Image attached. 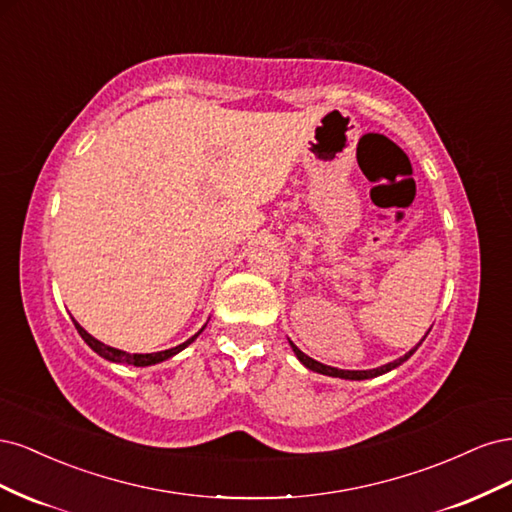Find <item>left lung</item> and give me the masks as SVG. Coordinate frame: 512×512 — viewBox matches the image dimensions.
Masks as SVG:
<instances>
[{"mask_svg":"<svg viewBox=\"0 0 512 512\" xmlns=\"http://www.w3.org/2000/svg\"><path fill=\"white\" fill-rule=\"evenodd\" d=\"M431 331V329H429ZM429 331H427V335H429ZM425 335V337H427ZM425 337L421 339V342H418L410 352H406L404 356H401V359H397V361H393V363H386V365H382V367H376V369H337V367H331V365H322V363H318V361H314L312 356H307L305 352H301L297 346H294L292 342H290V346H292V350H294V354H297V359L307 367V369H312V371H316V374H324V376H333V378H344V380H369V378H376V376H382V374H386V371H391V369H395V367H399L401 363L404 361H408L410 356L418 350V346H421L423 342H425Z\"/></svg>","mask_w":512,"mask_h":512,"instance_id":"obj_1","label":"left lung"}]
</instances>
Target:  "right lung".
I'll use <instances>...</instances> for the list:
<instances>
[{
	"label": "right lung",
	"mask_w": 512,
	"mask_h": 512,
	"mask_svg": "<svg viewBox=\"0 0 512 512\" xmlns=\"http://www.w3.org/2000/svg\"><path fill=\"white\" fill-rule=\"evenodd\" d=\"M74 322V327H76V331H79V335L85 339V344L94 350L96 354H100L102 359H106V361H111V363H128V365H134V367H147V365H156V363H162V361H166V359H170V356H175L177 352H181L185 346H190L194 339L203 333V329H200L196 335H192L188 342H183V344H179V346H175V348H168V350H162V352H151V354H130V352H123V350H117V348H111V346H106V344H102V342H98L96 337H91L79 322L76 320H72Z\"/></svg>",
	"instance_id": "obj_1"
}]
</instances>
